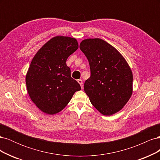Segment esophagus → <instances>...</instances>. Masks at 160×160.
<instances>
[{"label":"esophagus","instance_id":"obj_1","mask_svg":"<svg viewBox=\"0 0 160 160\" xmlns=\"http://www.w3.org/2000/svg\"><path fill=\"white\" fill-rule=\"evenodd\" d=\"M77 82H78V83L80 84V85H81V88L83 89V81H82L81 79H78L77 80Z\"/></svg>","mask_w":160,"mask_h":160}]
</instances>
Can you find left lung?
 Wrapping results in <instances>:
<instances>
[{
    "instance_id": "8db88e82",
    "label": "left lung",
    "mask_w": 160,
    "mask_h": 160,
    "mask_svg": "<svg viewBox=\"0 0 160 160\" xmlns=\"http://www.w3.org/2000/svg\"><path fill=\"white\" fill-rule=\"evenodd\" d=\"M79 47L90 65L91 77L85 82L84 90L91 104L104 115L118 112L133 93V74L127 61L99 38H85Z\"/></svg>"
}]
</instances>
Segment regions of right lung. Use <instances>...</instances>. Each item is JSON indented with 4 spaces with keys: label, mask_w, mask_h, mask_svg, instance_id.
<instances>
[{
    "label": "right lung",
    "mask_w": 160,
    "mask_h": 160,
    "mask_svg": "<svg viewBox=\"0 0 160 160\" xmlns=\"http://www.w3.org/2000/svg\"><path fill=\"white\" fill-rule=\"evenodd\" d=\"M79 47L75 38L56 36L34 56L26 75L31 99L42 112L54 115L69 103L81 86L71 78L66 61Z\"/></svg>",
    "instance_id": "1"
}]
</instances>
